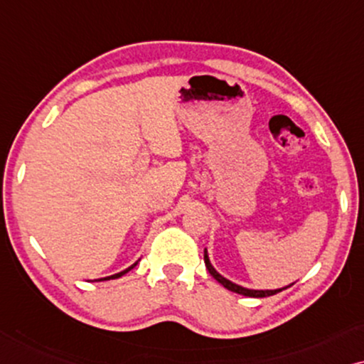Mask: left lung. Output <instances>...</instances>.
Segmentation results:
<instances>
[{"mask_svg":"<svg viewBox=\"0 0 364 364\" xmlns=\"http://www.w3.org/2000/svg\"><path fill=\"white\" fill-rule=\"evenodd\" d=\"M205 264H206L208 271H210V274L218 281V283H221L223 287H225L226 289H230V291L238 293V294H243V296H250V298H266V296H273V294L283 291V289H287V288L291 287V284H289V287H287V288H279V289H248V288L240 287V284H235V283H232V281L226 279L225 276H221L215 268H213V264L210 263V258H208V251H206V250H205Z\"/></svg>","mask_w":364,"mask_h":364,"instance_id":"8db88e82","label":"left lung"}]
</instances>
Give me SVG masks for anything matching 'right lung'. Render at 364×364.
I'll list each match as a JSON object with an SVG mask.
<instances>
[{"label":"right lung","instance_id":"obj_1","mask_svg":"<svg viewBox=\"0 0 364 364\" xmlns=\"http://www.w3.org/2000/svg\"><path fill=\"white\" fill-rule=\"evenodd\" d=\"M138 264V261H136V263H134V264H132V266H129V268H126V269H123V271H119V273H116V274H111V276H106V278H101V279H116V278H121V276H123V274H126V273H128V271L129 269H133L134 268V266H136ZM100 279V281H101Z\"/></svg>","mask_w":364,"mask_h":364}]
</instances>
